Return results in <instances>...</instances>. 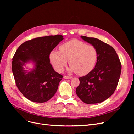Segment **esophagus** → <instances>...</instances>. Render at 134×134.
I'll return each mask as SVG.
<instances>
[{"mask_svg":"<svg viewBox=\"0 0 134 134\" xmlns=\"http://www.w3.org/2000/svg\"><path fill=\"white\" fill-rule=\"evenodd\" d=\"M64 78H65V79H71V76H68V75H64Z\"/></svg>","mask_w":134,"mask_h":134,"instance_id":"1","label":"esophagus"}]
</instances>
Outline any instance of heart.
Segmentation results:
<instances>
[{"label":"heart","mask_w":134,"mask_h":134,"mask_svg":"<svg viewBox=\"0 0 134 134\" xmlns=\"http://www.w3.org/2000/svg\"><path fill=\"white\" fill-rule=\"evenodd\" d=\"M98 55V51L94 46L74 39L63 43L60 46V51H52L50 59L58 72L63 70L69 60L70 71L83 75L94 69Z\"/></svg>","instance_id":"1"}]
</instances>
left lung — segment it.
<instances>
[{
	"label": "left lung",
	"mask_w": 134,
	"mask_h": 134,
	"mask_svg": "<svg viewBox=\"0 0 134 134\" xmlns=\"http://www.w3.org/2000/svg\"><path fill=\"white\" fill-rule=\"evenodd\" d=\"M81 37L96 47L98 55L95 68L86 76L79 78L80 84L75 92L85 103H100L110 97L116 90L121 64L111 46L96 38L84 36Z\"/></svg>",
	"instance_id": "obj_1"
}]
</instances>
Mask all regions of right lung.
<instances>
[{"mask_svg": "<svg viewBox=\"0 0 134 134\" xmlns=\"http://www.w3.org/2000/svg\"><path fill=\"white\" fill-rule=\"evenodd\" d=\"M63 39L60 35L35 38L23 43L15 51L12 59V72L16 86L28 99L43 103L57 91L63 75L52 68L50 54ZM29 61L35 63V68L28 72L24 66Z\"/></svg>", "mask_w": 134, "mask_h": 134, "instance_id": "right-lung-1", "label": "right lung"}]
</instances>
